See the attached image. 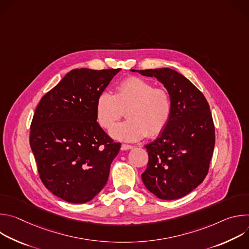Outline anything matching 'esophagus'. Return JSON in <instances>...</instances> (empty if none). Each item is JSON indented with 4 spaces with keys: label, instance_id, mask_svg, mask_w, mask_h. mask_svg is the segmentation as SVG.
I'll list each match as a JSON object with an SVG mask.
<instances>
[{
    "label": "esophagus",
    "instance_id": "esophagus-1",
    "mask_svg": "<svg viewBox=\"0 0 249 249\" xmlns=\"http://www.w3.org/2000/svg\"><path fill=\"white\" fill-rule=\"evenodd\" d=\"M133 148V146H131V145H126V144H123L122 146H121V150L122 151H127V150H131Z\"/></svg>",
    "mask_w": 249,
    "mask_h": 249
}]
</instances>
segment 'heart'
<instances>
[{"instance_id":"heart-1","label":"heart","mask_w":249,"mask_h":249,"mask_svg":"<svg viewBox=\"0 0 249 249\" xmlns=\"http://www.w3.org/2000/svg\"><path fill=\"white\" fill-rule=\"evenodd\" d=\"M96 117L99 125L111 129L124 115L126 121L111 130V136L124 142H137L144 137L160 135L167 126L172 111V100L165 88L139 77L122 81L114 94L101 92L96 100Z\"/></svg>"}]
</instances>
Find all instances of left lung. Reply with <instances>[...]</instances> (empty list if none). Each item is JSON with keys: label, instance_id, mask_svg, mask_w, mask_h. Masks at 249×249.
<instances>
[{"label": "left lung", "instance_id": "left-lung-1", "mask_svg": "<svg viewBox=\"0 0 249 249\" xmlns=\"http://www.w3.org/2000/svg\"><path fill=\"white\" fill-rule=\"evenodd\" d=\"M137 72L157 78L172 100L167 126L160 137L145 146L149 161L142 180L160 199L181 198L203 182L214 153L215 125L209 103L188 79L172 69Z\"/></svg>", "mask_w": 249, "mask_h": 249}]
</instances>
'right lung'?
<instances>
[{
	"mask_svg": "<svg viewBox=\"0 0 249 249\" xmlns=\"http://www.w3.org/2000/svg\"><path fill=\"white\" fill-rule=\"evenodd\" d=\"M121 69H74L45 93L33 114L29 144L40 179L55 196L89 202L107 182L121 144L97 123L96 100Z\"/></svg>",
	"mask_w": 249,
	"mask_h": 249,
	"instance_id": "1",
	"label": "right lung"
}]
</instances>
